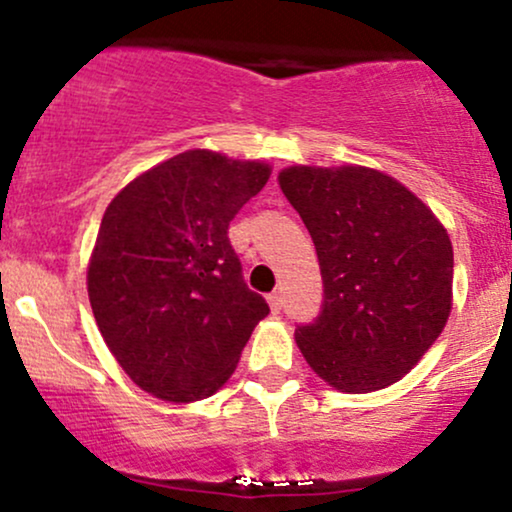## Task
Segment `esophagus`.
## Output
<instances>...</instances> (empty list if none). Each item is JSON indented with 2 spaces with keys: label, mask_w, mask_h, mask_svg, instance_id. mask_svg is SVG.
Returning <instances> with one entry per match:
<instances>
[{
  "label": "esophagus",
  "mask_w": 512,
  "mask_h": 512,
  "mask_svg": "<svg viewBox=\"0 0 512 512\" xmlns=\"http://www.w3.org/2000/svg\"><path fill=\"white\" fill-rule=\"evenodd\" d=\"M267 301H269V308H272V313H279L281 305H284V298H281V293H279V291L269 293Z\"/></svg>",
  "instance_id": "34e87169"
}]
</instances>
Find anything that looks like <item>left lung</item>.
Listing matches in <instances>:
<instances>
[{
	"instance_id": "8db88e82",
	"label": "left lung",
	"mask_w": 512,
	"mask_h": 512,
	"mask_svg": "<svg viewBox=\"0 0 512 512\" xmlns=\"http://www.w3.org/2000/svg\"><path fill=\"white\" fill-rule=\"evenodd\" d=\"M279 185L313 238L325 289L317 317L296 327L305 361L354 395L397 383L448 322V233L378 170L293 166Z\"/></svg>"
}]
</instances>
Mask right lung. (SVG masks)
Masks as SVG:
<instances>
[{
  "label": "right lung",
  "mask_w": 512,
  "mask_h": 512,
  "mask_svg": "<svg viewBox=\"0 0 512 512\" xmlns=\"http://www.w3.org/2000/svg\"><path fill=\"white\" fill-rule=\"evenodd\" d=\"M269 166L185 151L105 209L88 298L105 344L142 390L197 402L231 378L269 305L243 279L228 226Z\"/></svg>",
  "instance_id": "right-lung-1"
}]
</instances>
